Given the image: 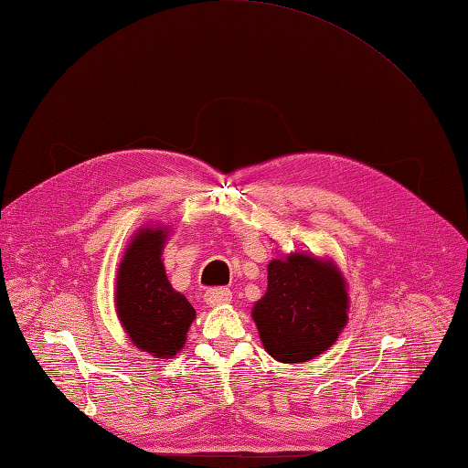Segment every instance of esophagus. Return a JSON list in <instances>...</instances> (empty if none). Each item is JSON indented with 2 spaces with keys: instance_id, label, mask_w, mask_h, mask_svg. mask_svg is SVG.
Returning a JSON list of instances; mask_svg holds the SVG:
<instances>
[{
  "instance_id": "1",
  "label": "esophagus",
  "mask_w": 468,
  "mask_h": 468,
  "mask_svg": "<svg viewBox=\"0 0 468 468\" xmlns=\"http://www.w3.org/2000/svg\"><path fill=\"white\" fill-rule=\"evenodd\" d=\"M205 301L208 306H220L232 301V292L226 287H212L205 292Z\"/></svg>"
}]
</instances>
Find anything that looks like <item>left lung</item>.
I'll list each match as a JSON object with an SVG mask.
<instances>
[{
  "instance_id": "8db88e82",
  "label": "left lung",
  "mask_w": 468,
  "mask_h": 468,
  "mask_svg": "<svg viewBox=\"0 0 468 468\" xmlns=\"http://www.w3.org/2000/svg\"><path fill=\"white\" fill-rule=\"evenodd\" d=\"M263 347L281 363L324 353L347 324L346 281L332 263L292 253L267 267V292L253 306Z\"/></svg>"
}]
</instances>
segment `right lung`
<instances>
[{
	"mask_svg": "<svg viewBox=\"0 0 468 468\" xmlns=\"http://www.w3.org/2000/svg\"><path fill=\"white\" fill-rule=\"evenodd\" d=\"M165 232L143 229L126 248L117 277V314L133 344L167 359L186 346L195 308L165 277Z\"/></svg>",
	"mask_w": 468,
	"mask_h": 468,
	"instance_id": "add662e5",
	"label": "right lung"
}]
</instances>
